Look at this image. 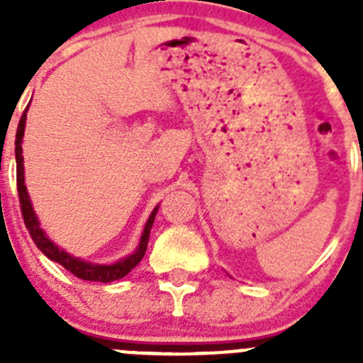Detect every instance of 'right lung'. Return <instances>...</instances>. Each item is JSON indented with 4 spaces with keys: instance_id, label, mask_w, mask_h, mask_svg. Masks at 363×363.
Wrapping results in <instances>:
<instances>
[{
    "instance_id": "right-lung-1",
    "label": "right lung",
    "mask_w": 363,
    "mask_h": 363,
    "mask_svg": "<svg viewBox=\"0 0 363 363\" xmlns=\"http://www.w3.org/2000/svg\"><path fill=\"white\" fill-rule=\"evenodd\" d=\"M25 121H27V108H25L23 116H21V120H19L18 133H16V178H18V194H19V203H21V213H23L25 225H27L28 233H30L32 240H34V243L38 245V249H40L47 258L56 262V264H60L62 267H65L67 271L72 272L74 277L82 278V280L108 284V281L120 280V278L127 277V274H129V272L133 271L140 262H142L143 255H145L147 243H149V234L154 223V216H156V213H158L160 205H156L152 213H150L149 220H147L145 227H143L142 238H140L136 251H134L133 255L118 259V262H114V264H92V262L76 258V256L69 255L67 251L60 249V245H56V243H54L47 234H45V230L41 229L40 220H38L36 213H34L30 196H28L27 185H25L23 149H21L23 134H25Z\"/></svg>"
}]
</instances>
